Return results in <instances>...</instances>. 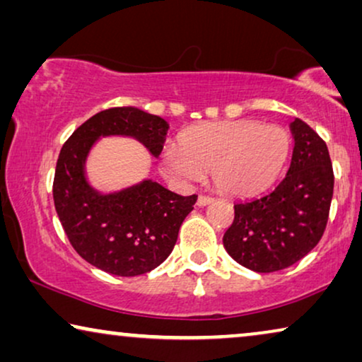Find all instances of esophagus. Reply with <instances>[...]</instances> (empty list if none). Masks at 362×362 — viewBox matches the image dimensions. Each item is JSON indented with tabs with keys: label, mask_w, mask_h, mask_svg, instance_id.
<instances>
[{
	"label": "esophagus",
	"mask_w": 362,
	"mask_h": 362,
	"mask_svg": "<svg viewBox=\"0 0 362 362\" xmlns=\"http://www.w3.org/2000/svg\"><path fill=\"white\" fill-rule=\"evenodd\" d=\"M212 201H214V199H212L211 196H204V194H201L199 197H197V206H207V204H211Z\"/></svg>",
	"instance_id": "34e87169"
}]
</instances>
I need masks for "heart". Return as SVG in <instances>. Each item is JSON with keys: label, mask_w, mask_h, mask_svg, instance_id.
<instances>
[{"label": "heart", "mask_w": 362, "mask_h": 362, "mask_svg": "<svg viewBox=\"0 0 362 362\" xmlns=\"http://www.w3.org/2000/svg\"><path fill=\"white\" fill-rule=\"evenodd\" d=\"M290 151V136L276 125L254 120L209 123L182 133L180 148L163 151V171L191 182L211 173L217 189L232 196L264 191L280 175Z\"/></svg>", "instance_id": "b5f03b06"}]
</instances>
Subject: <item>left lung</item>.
<instances>
[{"label":"left lung","instance_id":"8db88e82","mask_svg":"<svg viewBox=\"0 0 362 362\" xmlns=\"http://www.w3.org/2000/svg\"><path fill=\"white\" fill-rule=\"evenodd\" d=\"M290 130L295 146L286 176L267 194L234 204V222L222 239L232 259L259 274L303 259L328 224L334 187L328 146L300 118Z\"/></svg>","mask_w":362,"mask_h":362}]
</instances>
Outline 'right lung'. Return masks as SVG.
Returning a JSON list of instances; mask_svg holds the SVG:
<instances>
[{
    "label": "right lung",
    "mask_w": 362,
    "mask_h": 362,
    "mask_svg": "<svg viewBox=\"0 0 362 362\" xmlns=\"http://www.w3.org/2000/svg\"><path fill=\"white\" fill-rule=\"evenodd\" d=\"M168 128L136 107L108 108L82 123L59 153L52 186L59 221L77 254L107 274L136 276L161 265L197 196H180L151 180L100 194L86 180L88 151L100 136L125 135L160 156Z\"/></svg>",
    "instance_id": "add662e5"
}]
</instances>
